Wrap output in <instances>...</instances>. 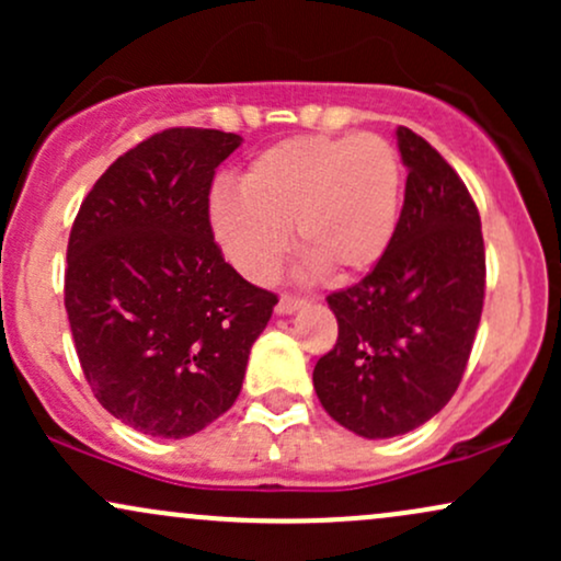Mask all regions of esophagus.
<instances>
[{
  "mask_svg": "<svg viewBox=\"0 0 561 561\" xmlns=\"http://www.w3.org/2000/svg\"><path fill=\"white\" fill-rule=\"evenodd\" d=\"M302 306H306V300L298 298V295H282L274 311H276V317H287V313H295Z\"/></svg>",
  "mask_w": 561,
  "mask_h": 561,
  "instance_id": "esophagus-1",
  "label": "esophagus"
}]
</instances>
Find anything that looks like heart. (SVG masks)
<instances>
[{
  "instance_id": "heart-1",
  "label": "heart",
  "mask_w": 561,
  "mask_h": 561,
  "mask_svg": "<svg viewBox=\"0 0 561 561\" xmlns=\"http://www.w3.org/2000/svg\"><path fill=\"white\" fill-rule=\"evenodd\" d=\"M210 227L227 259L253 282H268L298 253L334 282L369 272L388 253L401 214V160L375 134L295 137L253 158L240 192L210 197Z\"/></svg>"
}]
</instances>
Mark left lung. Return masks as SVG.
Returning a JSON list of instances; mask_svg holds the SVG:
<instances>
[{
    "instance_id": "1",
    "label": "left lung",
    "mask_w": 561,
    "mask_h": 561,
    "mask_svg": "<svg viewBox=\"0 0 561 561\" xmlns=\"http://www.w3.org/2000/svg\"><path fill=\"white\" fill-rule=\"evenodd\" d=\"M396 139L409 169L396 237L362 282L327 298L337 343L313 366L327 414L369 440L411 433L450 401L485 298L472 195L420 134L398 126Z\"/></svg>"
}]
</instances>
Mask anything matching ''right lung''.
<instances>
[{"label":"right lung","mask_w":561,"mask_h":561,"mask_svg":"<svg viewBox=\"0 0 561 561\" xmlns=\"http://www.w3.org/2000/svg\"><path fill=\"white\" fill-rule=\"evenodd\" d=\"M240 145L216 128H165L96 179L70 229L66 311L83 377L145 435L179 440L229 411L276 306L210 229V184Z\"/></svg>","instance_id":"right-lung-1"}]
</instances>
